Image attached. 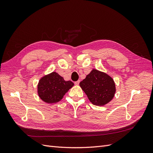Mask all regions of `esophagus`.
I'll list each match as a JSON object with an SVG mask.
<instances>
[{"label": "esophagus", "instance_id": "obj_1", "mask_svg": "<svg viewBox=\"0 0 153 153\" xmlns=\"http://www.w3.org/2000/svg\"><path fill=\"white\" fill-rule=\"evenodd\" d=\"M79 84H80V80H78V81H76V82H75V84L76 85H79Z\"/></svg>", "mask_w": 153, "mask_h": 153}]
</instances>
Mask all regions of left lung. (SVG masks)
<instances>
[{
  "instance_id": "left-lung-1",
  "label": "left lung",
  "mask_w": 153,
  "mask_h": 153,
  "mask_svg": "<svg viewBox=\"0 0 153 153\" xmlns=\"http://www.w3.org/2000/svg\"><path fill=\"white\" fill-rule=\"evenodd\" d=\"M80 86L91 102L97 106L108 103L114 98L116 91L113 78L95 69L80 82Z\"/></svg>"
}]
</instances>
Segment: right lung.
I'll use <instances>...</instances> for the list:
<instances>
[{"mask_svg":"<svg viewBox=\"0 0 153 153\" xmlns=\"http://www.w3.org/2000/svg\"><path fill=\"white\" fill-rule=\"evenodd\" d=\"M73 85V82L64 80L63 77L53 71L41 78L38 84V94L45 103H56Z\"/></svg>","mask_w":153,"mask_h":153,"instance_id":"1","label":"right lung"}]
</instances>
